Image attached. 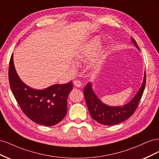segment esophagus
<instances>
[{
  "label": "esophagus",
  "mask_w": 159,
  "mask_h": 159,
  "mask_svg": "<svg viewBox=\"0 0 159 159\" xmlns=\"http://www.w3.org/2000/svg\"><path fill=\"white\" fill-rule=\"evenodd\" d=\"M73 84L76 87H80L81 85H82V83H81L80 81H79L78 80H75L73 81Z\"/></svg>",
  "instance_id": "34e87169"
}]
</instances>
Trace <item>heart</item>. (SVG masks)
<instances>
[{
    "mask_svg": "<svg viewBox=\"0 0 159 159\" xmlns=\"http://www.w3.org/2000/svg\"><path fill=\"white\" fill-rule=\"evenodd\" d=\"M100 45V40L98 38H95L90 41L88 43L85 44L83 48H81L79 52L76 53L75 57L77 59H89L93 56L96 52L97 49ZM101 65V60L96 59L93 61L91 66L94 68H98Z\"/></svg>",
    "mask_w": 159,
    "mask_h": 159,
    "instance_id": "obj_1",
    "label": "heart"
}]
</instances>
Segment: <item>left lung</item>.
I'll use <instances>...</instances> for the list:
<instances>
[{
  "label": "left lung",
  "mask_w": 159,
  "mask_h": 159,
  "mask_svg": "<svg viewBox=\"0 0 159 159\" xmlns=\"http://www.w3.org/2000/svg\"><path fill=\"white\" fill-rule=\"evenodd\" d=\"M132 42L136 48L139 47L135 41ZM146 84V75L139 90L129 103L123 106H109L101 102L94 93L90 83H87L84 89V95L86 103L93 118L100 124L106 125H113L127 120L134 114L139 102L143 96Z\"/></svg>",
  "instance_id": "left-lung-1"
}]
</instances>
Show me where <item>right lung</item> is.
Instances as JSON below:
<instances>
[{"label": "right lung", "instance_id": "obj_1", "mask_svg": "<svg viewBox=\"0 0 159 159\" xmlns=\"http://www.w3.org/2000/svg\"><path fill=\"white\" fill-rule=\"evenodd\" d=\"M8 79L15 99L28 118L45 126L55 125L64 118L67 111V96L73 89L72 81L43 90L32 89L18 76L12 55L10 60Z\"/></svg>", "mask_w": 159, "mask_h": 159}]
</instances>
